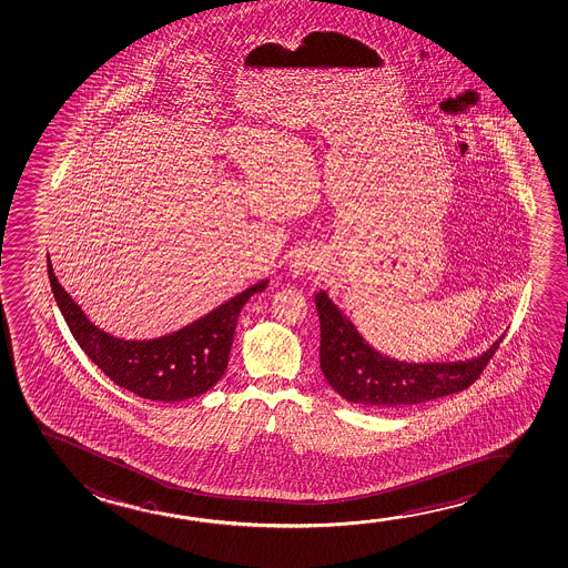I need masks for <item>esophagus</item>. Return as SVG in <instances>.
Masks as SVG:
<instances>
[{
    "label": "esophagus",
    "instance_id": "obj_1",
    "mask_svg": "<svg viewBox=\"0 0 568 568\" xmlns=\"http://www.w3.org/2000/svg\"><path fill=\"white\" fill-rule=\"evenodd\" d=\"M317 258L307 251H297L292 261H290V271L294 276H304L305 272L315 271Z\"/></svg>",
    "mask_w": 568,
    "mask_h": 568
}]
</instances>
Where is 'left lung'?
I'll list each match as a JSON object with an SVG mask.
<instances>
[{
  "label": "left lung",
  "mask_w": 568,
  "mask_h": 568,
  "mask_svg": "<svg viewBox=\"0 0 568 568\" xmlns=\"http://www.w3.org/2000/svg\"><path fill=\"white\" fill-rule=\"evenodd\" d=\"M322 325L320 366L339 396L373 409H402L468 388L483 374L499 337L486 353L455 363H406L371 347L353 322L331 302L327 292L315 294Z\"/></svg>",
  "instance_id": "left-lung-1"
}]
</instances>
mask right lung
Listing matches in <instances>:
<instances>
[{"mask_svg":"<svg viewBox=\"0 0 568 568\" xmlns=\"http://www.w3.org/2000/svg\"><path fill=\"white\" fill-rule=\"evenodd\" d=\"M52 294L78 345L105 376L136 396L159 402H182L205 394L227 368L237 317L251 296L268 280L256 282L210 314L156 339L113 337L85 317L82 307L60 286L47 256Z\"/></svg>","mask_w":568,"mask_h":568,"instance_id":"add662e5","label":"right lung"}]
</instances>
